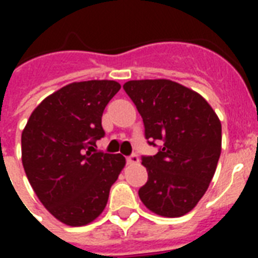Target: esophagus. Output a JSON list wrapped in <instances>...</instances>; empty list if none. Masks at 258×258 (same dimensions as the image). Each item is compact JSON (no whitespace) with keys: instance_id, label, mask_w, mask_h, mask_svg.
<instances>
[{"instance_id":"obj_1","label":"esophagus","mask_w":258,"mask_h":258,"mask_svg":"<svg viewBox=\"0 0 258 258\" xmlns=\"http://www.w3.org/2000/svg\"><path fill=\"white\" fill-rule=\"evenodd\" d=\"M127 162H128L130 165H135V163H139V157H138L137 154H131L128 157L125 158Z\"/></svg>"}]
</instances>
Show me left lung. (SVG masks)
Listing matches in <instances>:
<instances>
[{"label":"left lung","instance_id":"obj_1","mask_svg":"<svg viewBox=\"0 0 258 258\" xmlns=\"http://www.w3.org/2000/svg\"><path fill=\"white\" fill-rule=\"evenodd\" d=\"M123 88L143 119L147 143L158 147L155 155L142 157L149 179L139 198L159 216H183L204 197L216 172L220 119L200 93L171 80H131Z\"/></svg>","mask_w":258,"mask_h":258}]
</instances>
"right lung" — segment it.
Segmentation results:
<instances>
[{
	"label": "right lung",
	"mask_w": 258,
	"mask_h": 258,
	"mask_svg": "<svg viewBox=\"0 0 258 258\" xmlns=\"http://www.w3.org/2000/svg\"><path fill=\"white\" fill-rule=\"evenodd\" d=\"M120 89L112 80L72 83L40 103L21 135L22 165L48 212L70 226L92 222L125 159L96 151L104 137L101 116Z\"/></svg>",
	"instance_id": "add662e5"
}]
</instances>
